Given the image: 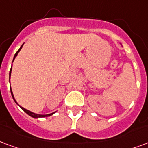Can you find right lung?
<instances>
[{
  "label": "right lung",
  "instance_id": "obj_1",
  "mask_svg": "<svg viewBox=\"0 0 148 148\" xmlns=\"http://www.w3.org/2000/svg\"><path fill=\"white\" fill-rule=\"evenodd\" d=\"M23 45H24V43L23 44V45H22L21 47L19 48V49H18V51L16 52V54H15V56H14V58H13L12 63H13V61L15 60V59H16V56H17V55H18V52H20V50H21L22 48H23ZM11 73H12V68H11V70H10V71H9V82H10V77H11ZM10 90H11V93H12V98H13V99H14V101L16 102V104L18 105V103H17V102H16V99H15V98H14V95H13V92H12V88H11ZM18 106H19V105H18ZM19 107H20V108H21L22 110H23L24 112H26V113H27V114H28V115L31 116L32 118H34V119H38V118H46V117H49V116H52V114H54L56 113V112H53V113L49 114H35V113H34V112H31L30 110H27V109H25V108H23V107H21V106H19Z\"/></svg>",
  "mask_w": 148,
  "mask_h": 148
}]
</instances>
